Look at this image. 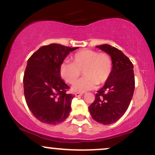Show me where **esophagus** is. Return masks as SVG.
I'll return each instance as SVG.
<instances>
[{
	"mask_svg": "<svg viewBox=\"0 0 155 155\" xmlns=\"http://www.w3.org/2000/svg\"><path fill=\"white\" fill-rule=\"evenodd\" d=\"M83 94L81 93V92H75V93H74V95H75L76 97H79V96H81Z\"/></svg>",
	"mask_w": 155,
	"mask_h": 155,
	"instance_id": "34e87169",
	"label": "esophagus"
}]
</instances>
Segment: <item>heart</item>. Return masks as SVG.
<instances>
[{
  "mask_svg": "<svg viewBox=\"0 0 155 155\" xmlns=\"http://www.w3.org/2000/svg\"><path fill=\"white\" fill-rule=\"evenodd\" d=\"M71 61L60 64V75L65 82L73 84L76 82L83 72L85 76L76 83L73 92H84L93 90L97 84H104L108 81L113 70V62L110 55L85 49L75 53Z\"/></svg>",
  "mask_w": 155,
  "mask_h": 155,
  "instance_id": "1",
  "label": "heart"
}]
</instances>
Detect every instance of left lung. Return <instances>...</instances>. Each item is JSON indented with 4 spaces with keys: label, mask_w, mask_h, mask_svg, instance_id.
I'll return each mask as SVG.
<instances>
[{
    "label": "left lung",
    "mask_w": 155,
    "mask_h": 155,
    "mask_svg": "<svg viewBox=\"0 0 155 155\" xmlns=\"http://www.w3.org/2000/svg\"><path fill=\"white\" fill-rule=\"evenodd\" d=\"M96 47L111 56L113 70L109 79L97 91L89 111L94 120L103 124L117 122L125 113L132 100L135 90L133 65L122 51L108 44Z\"/></svg>",
    "instance_id": "1"
}]
</instances>
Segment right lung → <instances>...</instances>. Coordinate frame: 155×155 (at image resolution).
Listing matches in <instances>:
<instances>
[{
	"label": "right lung",
	"instance_id": "1",
	"mask_svg": "<svg viewBox=\"0 0 155 155\" xmlns=\"http://www.w3.org/2000/svg\"><path fill=\"white\" fill-rule=\"evenodd\" d=\"M78 47L51 44L40 47L27 63L23 76L24 95L30 111L44 123L56 124L68 117L74 96L61 79L60 64Z\"/></svg>",
	"mask_w": 155,
	"mask_h": 155
}]
</instances>
